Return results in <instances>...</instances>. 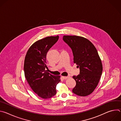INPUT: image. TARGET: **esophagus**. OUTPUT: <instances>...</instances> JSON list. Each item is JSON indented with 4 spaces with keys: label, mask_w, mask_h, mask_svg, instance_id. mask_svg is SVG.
Segmentation results:
<instances>
[{
    "label": "esophagus",
    "mask_w": 121,
    "mask_h": 121,
    "mask_svg": "<svg viewBox=\"0 0 121 121\" xmlns=\"http://www.w3.org/2000/svg\"><path fill=\"white\" fill-rule=\"evenodd\" d=\"M62 78L63 79H67V78H68L69 77H65V76H62Z\"/></svg>",
    "instance_id": "34e87169"
}]
</instances>
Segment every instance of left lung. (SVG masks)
Here are the masks:
<instances>
[{
	"label": "left lung",
	"mask_w": 121,
	"mask_h": 121,
	"mask_svg": "<svg viewBox=\"0 0 121 121\" xmlns=\"http://www.w3.org/2000/svg\"><path fill=\"white\" fill-rule=\"evenodd\" d=\"M64 41L72 49L74 63L80 73L73 78L76 82L73 92L80 96L91 94L97 86L102 72V65L97 50L89 40L78 36L64 35Z\"/></svg>",
	"instance_id": "1"
}]
</instances>
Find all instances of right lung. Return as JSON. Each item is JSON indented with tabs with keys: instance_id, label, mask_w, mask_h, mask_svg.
Listing matches in <instances>:
<instances>
[{
	"instance_id": "add662e5",
	"label": "right lung",
	"mask_w": 121,
	"mask_h": 121,
	"mask_svg": "<svg viewBox=\"0 0 121 121\" xmlns=\"http://www.w3.org/2000/svg\"><path fill=\"white\" fill-rule=\"evenodd\" d=\"M58 38V35L48 36L36 41L29 48L25 57L26 79L33 91L44 99L56 94V85L61 81L60 76H54L45 70L47 53Z\"/></svg>"
}]
</instances>
